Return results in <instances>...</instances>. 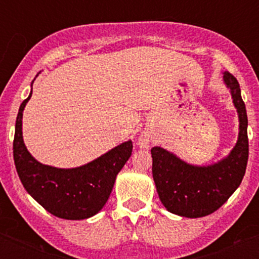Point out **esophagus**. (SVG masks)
Listing matches in <instances>:
<instances>
[{
	"label": "esophagus",
	"mask_w": 259,
	"mask_h": 259,
	"mask_svg": "<svg viewBox=\"0 0 259 259\" xmlns=\"http://www.w3.org/2000/svg\"><path fill=\"white\" fill-rule=\"evenodd\" d=\"M148 138L146 137H141L140 138V146H142V148H146L148 146Z\"/></svg>",
	"instance_id": "34e87169"
}]
</instances>
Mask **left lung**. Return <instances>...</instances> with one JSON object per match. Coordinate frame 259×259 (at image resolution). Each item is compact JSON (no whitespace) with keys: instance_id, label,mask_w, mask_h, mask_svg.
<instances>
[{"instance_id":"8db88e82","label":"left lung","mask_w":259,"mask_h":259,"mask_svg":"<svg viewBox=\"0 0 259 259\" xmlns=\"http://www.w3.org/2000/svg\"><path fill=\"white\" fill-rule=\"evenodd\" d=\"M226 84L231 90L239 114V138L233 152L223 161L211 166L185 164L162 148H152L153 180L160 200L169 212L185 218H201L215 212L239 187L249 158L247 114L241 87L229 71Z\"/></svg>"}]
</instances>
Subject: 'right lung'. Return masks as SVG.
Here are the masks:
<instances>
[{
	"mask_svg": "<svg viewBox=\"0 0 259 259\" xmlns=\"http://www.w3.org/2000/svg\"><path fill=\"white\" fill-rule=\"evenodd\" d=\"M29 98L18 109L13 140L14 164L24 188L55 217L72 221L93 217L106 204L118 172L132 156L133 144L123 142L93 162L74 169L42 165L30 156L22 141V110Z\"/></svg>",
	"mask_w": 259,
	"mask_h": 259,
	"instance_id": "1",
	"label": "right lung"
}]
</instances>
